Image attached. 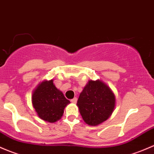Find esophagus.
Wrapping results in <instances>:
<instances>
[{
	"mask_svg": "<svg viewBox=\"0 0 154 154\" xmlns=\"http://www.w3.org/2000/svg\"><path fill=\"white\" fill-rule=\"evenodd\" d=\"M71 102L74 103V104H75V103H76L77 102V98L75 97V98H74V99H72V100H71Z\"/></svg>",
	"mask_w": 154,
	"mask_h": 154,
	"instance_id": "esophagus-1",
	"label": "esophagus"
}]
</instances>
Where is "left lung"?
Instances as JSON below:
<instances>
[{"label": "left lung", "instance_id": "1", "mask_svg": "<svg viewBox=\"0 0 154 154\" xmlns=\"http://www.w3.org/2000/svg\"><path fill=\"white\" fill-rule=\"evenodd\" d=\"M116 98L111 89L100 80H90L77 101L79 112L85 123L96 126L111 116Z\"/></svg>", "mask_w": 154, "mask_h": 154}]
</instances>
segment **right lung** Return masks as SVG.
<instances>
[{
    "mask_svg": "<svg viewBox=\"0 0 154 154\" xmlns=\"http://www.w3.org/2000/svg\"><path fill=\"white\" fill-rule=\"evenodd\" d=\"M32 103L42 119L53 123L62 117L64 108L70 101L55 88L53 80H45L33 91Z\"/></svg>",
    "mask_w": 154,
    "mask_h": 154,
    "instance_id": "1",
    "label": "right lung"
}]
</instances>
